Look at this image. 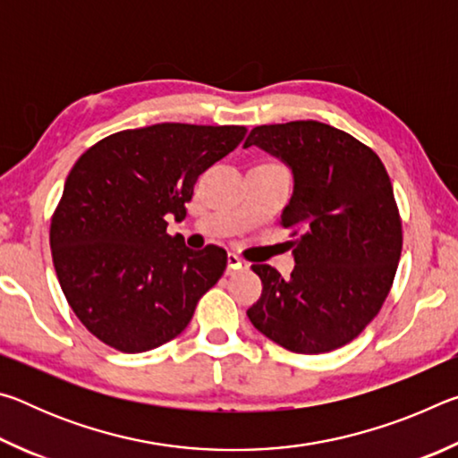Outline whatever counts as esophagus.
<instances>
[{
    "label": "esophagus",
    "instance_id": "34e87169",
    "mask_svg": "<svg viewBox=\"0 0 458 458\" xmlns=\"http://www.w3.org/2000/svg\"><path fill=\"white\" fill-rule=\"evenodd\" d=\"M246 267V262L238 257V254H234V252H228V270L226 273L228 275H232V273H236V270H240V268H244Z\"/></svg>",
    "mask_w": 458,
    "mask_h": 458
}]
</instances>
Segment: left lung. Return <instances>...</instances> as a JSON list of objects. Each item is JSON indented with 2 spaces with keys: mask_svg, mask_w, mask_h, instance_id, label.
I'll return each instance as SVG.
<instances>
[{
  "mask_svg": "<svg viewBox=\"0 0 458 458\" xmlns=\"http://www.w3.org/2000/svg\"><path fill=\"white\" fill-rule=\"evenodd\" d=\"M259 145L289 164L294 191L281 216L294 270L252 265L262 294L246 315L294 353L344 347L374 321L402 254V220L382 159L366 143L319 121L254 127Z\"/></svg>",
  "mask_w": 458,
  "mask_h": 458,
  "instance_id": "left-lung-1",
  "label": "left lung"
}]
</instances>
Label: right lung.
Instances as JSON below:
<instances>
[{
  "instance_id": "add662e5",
  "label": "right lung",
  "mask_w": 458,
  "mask_h": 458,
  "mask_svg": "<svg viewBox=\"0 0 458 458\" xmlns=\"http://www.w3.org/2000/svg\"><path fill=\"white\" fill-rule=\"evenodd\" d=\"M242 125L125 129L89 147L66 177L50 222L58 283L79 321L123 353L149 352L188 327L226 250H190L167 234L185 218L198 177L234 151Z\"/></svg>"
}]
</instances>
